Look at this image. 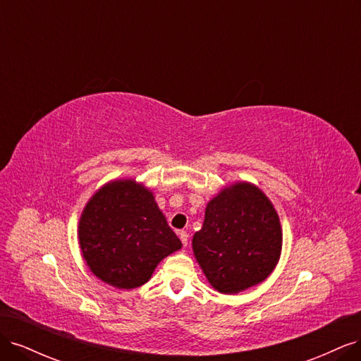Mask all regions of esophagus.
<instances>
[{
	"label": "esophagus",
	"mask_w": 361,
	"mask_h": 361,
	"mask_svg": "<svg viewBox=\"0 0 361 361\" xmlns=\"http://www.w3.org/2000/svg\"><path fill=\"white\" fill-rule=\"evenodd\" d=\"M179 238H180V241H182L183 247H187V245H188V233L180 231V232H179Z\"/></svg>",
	"instance_id": "1"
}]
</instances>
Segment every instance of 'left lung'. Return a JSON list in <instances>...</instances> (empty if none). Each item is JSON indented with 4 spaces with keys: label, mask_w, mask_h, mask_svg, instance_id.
I'll use <instances>...</instances> for the list:
<instances>
[{
    "label": "left lung",
    "mask_w": 361,
    "mask_h": 361,
    "mask_svg": "<svg viewBox=\"0 0 361 361\" xmlns=\"http://www.w3.org/2000/svg\"><path fill=\"white\" fill-rule=\"evenodd\" d=\"M192 250L216 290H245L264 281L277 265L281 253L279 215L257 187L236 183L207 203Z\"/></svg>",
    "instance_id": "obj_1"
}]
</instances>
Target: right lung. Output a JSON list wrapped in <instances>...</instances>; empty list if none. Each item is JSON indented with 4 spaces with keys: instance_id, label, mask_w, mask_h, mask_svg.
I'll list each match as a JSON object with an SVG mask.
<instances>
[{
    "instance_id": "right-lung-1",
    "label": "right lung",
    "mask_w": 361,
    "mask_h": 361,
    "mask_svg": "<svg viewBox=\"0 0 361 361\" xmlns=\"http://www.w3.org/2000/svg\"><path fill=\"white\" fill-rule=\"evenodd\" d=\"M80 245L93 274L118 289L145 285L159 262L182 247L154 195L133 180L106 183L87 203Z\"/></svg>"
}]
</instances>
